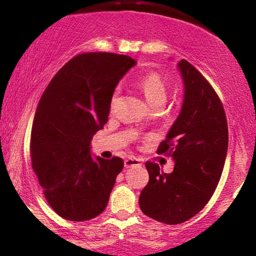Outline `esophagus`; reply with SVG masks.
Wrapping results in <instances>:
<instances>
[{
    "label": "esophagus",
    "mask_w": 256,
    "mask_h": 256,
    "mask_svg": "<svg viewBox=\"0 0 256 256\" xmlns=\"http://www.w3.org/2000/svg\"><path fill=\"white\" fill-rule=\"evenodd\" d=\"M124 166L126 168H131V167H136V166H140V161L138 160V158L131 156V158H128L126 160L124 161Z\"/></svg>",
    "instance_id": "34e87169"
}]
</instances>
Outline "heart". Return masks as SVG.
Wrapping results in <instances>:
<instances>
[{
    "label": "heart",
    "mask_w": 256,
    "mask_h": 256,
    "mask_svg": "<svg viewBox=\"0 0 256 256\" xmlns=\"http://www.w3.org/2000/svg\"><path fill=\"white\" fill-rule=\"evenodd\" d=\"M138 86L142 90L146 100L152 108L161 107L166 102L168 89H167L165 79L161 77L158 73L152 72L146 74L144 77L138 82ZM118 94V90L114 92L113 102L116 101Z\"/></svg>",
    "instance_id": "1"
}]
</instances>
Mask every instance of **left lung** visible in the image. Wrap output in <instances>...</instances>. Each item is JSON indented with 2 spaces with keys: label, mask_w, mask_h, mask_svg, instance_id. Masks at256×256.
<instances>
[{
  "label": "left lung",
  "mask_w": 256,
  "mask_h": 256,
  "mask_svg": "<svg viewBox=\"0 0 256 256\" xmlns=\"http://www.w3.org/2000/svg\"><path fill=\"white\" fill-rule=\"evenodd\" d=\"M184 101L178 118L158 154L174 160L171 173L158 164H146L149 182L140 195V207L149 218L176 225L195 216L216 192L228 144V122L212 85L186 60L178 62Z\"/></svg>",
  "instance_id": "8db88e82"
}]
</instances>
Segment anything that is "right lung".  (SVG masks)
<instances>
[{
    "mask_svg": "<svg viewBox=\"0 0 256 256\" xmlns=\"http://www.w3.org/2000/svg\"><path fill=\"white\" fill-rule=\"evenodd\" d=\"M136 64L128 55L79 54L60 68L38 102L31 130L32 168L52 210L84 222L104 210L122 158L90 152L104 128L119 80Z\"/></svg>",
    "mask_w": 256,
    "mask_h": 256,
    "instance_id": "1",
    "label": "right lung"
}]
</instances>
